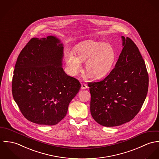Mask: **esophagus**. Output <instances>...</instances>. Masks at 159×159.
Wrapping results in <instances>:
<instances>
[{
  "label": "esophagus",
  "instance_id": "34e87169",
  "mask_svg": "<svg viewBox=\"0 0 159 159\" xmlns=\"http://www.w3.org/2000/svg\"><path fill=\"white\" fill-rule=\"evenodd\" d=\"M88 88V87H87V85L85 84H81V88L82 89H85L86 88Z\"/></svg>",
  "mask_w": 159,
  "mask_h": 159
}]
</instances>
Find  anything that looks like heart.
I'll use <instances>...</instances> for the list:
<instances>
[{
  "mask_svg": "<svg viewBox=\"0 0 159 159\" xmlns=\"http://www.w3.org/2000/svg\"><path fill=\"white\" fill-rule=\"evenodd\" d=\"M66 55V63L70 72L75 75L82 70V63L85 62V70L94 79H101L111 71L116 59L114 48L110 44L92 39L84 41Z\"/></svg>",
  "mask_w": 159,
  "mask_h": 159,
  "instance_id": "b5f03b06",
  "label": "heart"
}]
</instances>
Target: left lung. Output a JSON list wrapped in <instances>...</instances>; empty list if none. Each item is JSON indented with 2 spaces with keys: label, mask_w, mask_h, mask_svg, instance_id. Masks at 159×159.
Wrapping results in <instances>:
<instances>
[{
  "label": "left lung",
  "mask_w": 159,
  "mask_h": 159,
  "mask_svg": "<svg viewBox=\"0 0 159 159\" xmlns=\"http://www.w3.org/2000/svg\"><path fill=\"white\" fill-rule=\"evenodd\" d=\"M121 38L123 48L115 68L104 80L88 84L91 116L106 127L132 120L140 110L148 91V74L139 48L130 38Z\"/></svg>",
  "instance_id": "left-lung-1"
}]
</instances>
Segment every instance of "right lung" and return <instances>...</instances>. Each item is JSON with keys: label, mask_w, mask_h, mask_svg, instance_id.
<instances>
[{"label": "right lung", "mask_w": 159, "mask_h": 159, "mask_svg": "<svg viewBox=\"0 0 159 159\" xmlns=\"http://www.w3.org/2000/svg\"><path fill=\"white\" fill-rule=\"evenodd\" d=\"M63 57V44L53 36L32 38L19 53L13 72L12 94L29 121L53 125L65 117L81 85L65 72Z\"/></svg>", "instance_id": "add662e5"}]
</instances>
